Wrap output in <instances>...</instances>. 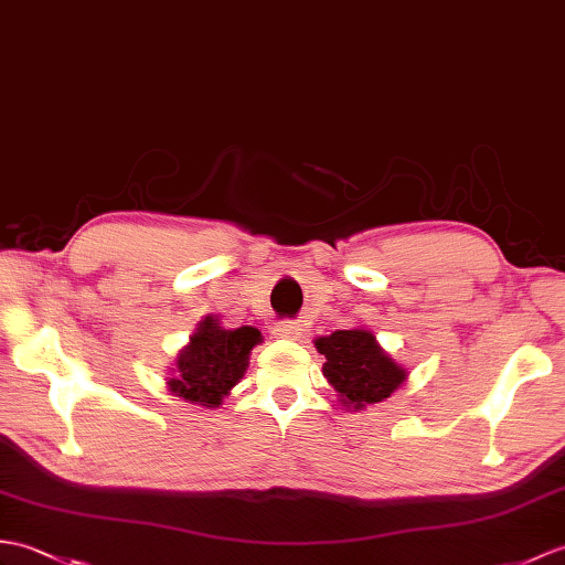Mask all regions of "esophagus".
Returning a JSON list of instances; mask_svg holds the SVG:
<instances>
[{
    "label": "esophagus",
    "instance_id": "obj_1",
    "mask_svg": "<svg viewBox=\"0 0 565 565\" xmlns=\"http://www.w3.org/2000/svg\"><path fill=\"white\" fill-rule=\"evenodd\" d=\"M300 334H303V330H300V324H296V322H277L274 324V337H279V339H298Z\"/></svg>",
    "mask_w": 565,
    "mask_h": 565
}]
</instances>
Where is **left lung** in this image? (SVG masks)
<instances>
[{"label": "left lung", "mask_w": 565, "mask_h": 565, "mask_svg": "<svg viewBox=\"0 0 565 565\" xmlns=\"http://www.w3.org/2000/svg\"><path fill=\"white\" fill-rule=\"evenodd\" d=\"M315 349L324 356L322 375L347 409L383 402L406 380V369L380 349L371 330H339L315 339Z\"/></svg>", "instance_id": "left-lung-1"}]
</instances>
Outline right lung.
I'll return each mask as SVG.
<instances>
[{
	"label": "right lung",
	"mask_w": 565,
	"mask_h": 565,
	"mask_svg": "<svg viewBox=\"0 0 565 565\" xmlns=\"http://www.w3.org/2000/svg\"><path fill=\"white\" fill-rule=\"evenodd\" d=\"M259 342L262 334L255 327L223 330L218 318L206 315L196 324L190 344L178 353L168 390L182 399L214 409L245 375L250 351Z\"/></svg>",
	"instance_id": "1"
}]
</instances>
